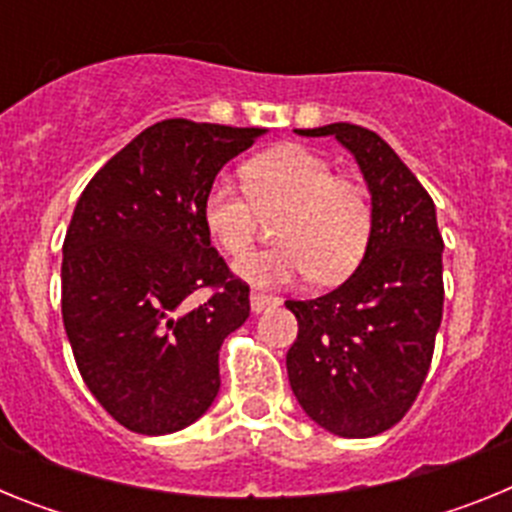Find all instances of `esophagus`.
<instances>
[{
    "label": "esophagus",
    "instance_id": "obj_1",
    "mask_svg": "<svg viewBox=\"0 0 512 512\" xmlns=\"http://www.w3.org/2000/svg\"><path fill=\"white\" fill-rule=\"evenodd\" d=\"M271 305H279V297L264 295V292H256V289H253L251 292V310L253 312H264L266 307H271Z\"/></svg>",
    "mask_w": 512,
    "mask_h": 512
}]
</instances>
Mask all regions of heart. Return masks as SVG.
<instances>
[{"label":"heart","instance_id":"1","mask_svg":"<svg viewBox=\"0 0 512 512\" xmlns=\"http://www.w3.org/2000/svg\"><path fill=\"white\" fill-rule=\"evenodd\" d=\"M246 187L217 176L205 194L202 217L212 241L241 256L259 238L264 215L279 217V246L235 264L256 287H279L315 277L336 284L354 274L372 238V202L359 182L333 176V166L305 146H279L243 166Z\"/></svg>","mask_w":512,"mask_h":512}]
</instances>
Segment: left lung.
<instances>
[{"label": "left lung", "instance_id": "1", "mask_svg": "<svg viewBox=\"0 0 512 512\" xmlns=\"http://www.w3.org/2000/svg\"><path fill=\"white\" fill-rule=\"evenodd\" d=\"M336 138L372 197V238L341 287L287 300L297 341L287 351L289 387L320 428L343 438L384 433L418 397L443 315V238L436 205L377 133L333 122L297 130Z\"/></svg>", "mask_w": 512, "mask_h": 512}]
</instances>
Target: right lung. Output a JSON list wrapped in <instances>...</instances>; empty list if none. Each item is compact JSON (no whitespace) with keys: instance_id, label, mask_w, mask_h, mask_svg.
Instances as JSON below:
<instances>
[{"instance_id":"obj_1","label":"right lung","mask_w":512,"mask_h":512,"mask_svg":"<svg viewBox=\"0 0 512 512\" xmlns=\"http://www.w3.org/2000/svg\"><path fill=\"white\" fill-rule=\"evenodd\" d=\"M264 128L161 120L94 174L61 264V312L89 392L128 431L164 436L210 410L220 346L246 323L248 284L210 243L205 194ZM210 286L202 306L193 292Z\"/></svg>"}]
</instances>
